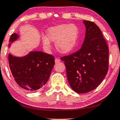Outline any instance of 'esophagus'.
I'll return each instance as SVG.
<instances>
[{
    "label": "esophagus",
    "instance_id": "esophagus-1",
    "mask_svg": "<svg viewBox=\"0 0 120 120\" xmlns=\"http://www.w3.org/2000/svg\"><path fill=\"white\" fill-rule=\"evenodd\" d=\"M60 59L59 58H55V64H57V63H58L59 62H60Z\"/></svg>",
    "mask_w": 120,
    "mask_h": 120
}]
</instances>
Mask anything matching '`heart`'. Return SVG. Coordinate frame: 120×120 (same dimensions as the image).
Listing matches in <instances>:
<instances>
[{"label": "heart", "mask_w": 120, "mask_h": 120, "mask_svg": "<svg viewBox=\"0 0 120 120\" xmlns=\"http://www.w3.org/2000/svg\"><path fill=\"white\" fill-rule=\"evenodd\" d=\"M79 34L78 26L74 24H65L49 28L46 37L42 38V44L46 49L51 47V41H55V47L60 53L67 54L76 47Z\"/></svg>", "instance_id": "b5f03b06"}]
</instances>
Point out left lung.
<instances>
[{
  "label": "left lung",
  "instance_id": "1",
  "mask_svg": "<svg viewBox=\"0 0 120 120\" xmlns=\"http://www.w3.org/2000/svg\"><path fill=\"white\" fill-rule=\"evenodd\" d=\"M86 37L81 49L62 56L68 81L78 93H86L95 89L108 70L109 49L101 30L94 22L83 20Z\"/></svg>",
  "mask_w": 120,
  "mask_h": 120
}]
</instances>
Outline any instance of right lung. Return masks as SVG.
<instances>
[{
    "label": "right lung",
    "instance_id": "right-lung-1",
    "mask_svg": "<svg viewBox=\"0 0 120 120\" xmlns=\"http://www.w3.org/2000/svg\"><path fill=\"white\" fill-rule=\"evenodd\" d=\"M18 38L17 34H12L9 46ZM54 63L53 55L40 51L31 52L23 57L8 54L9 66L14 80L27 91L38 90L47 83Z\"/></svg>",
    "mask_w": 120,
    "mask_h": 120
}]
</instances>
